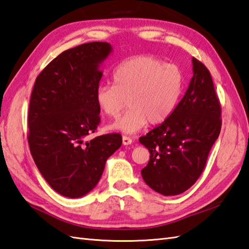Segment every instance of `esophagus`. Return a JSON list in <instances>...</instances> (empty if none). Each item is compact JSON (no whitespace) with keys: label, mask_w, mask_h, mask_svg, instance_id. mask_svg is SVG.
Segmentation results:
<instances>
[{"label":"esophagus","mask_w":249,"mask_h":249,"mask_svg":"<svg viewBox=\"0 0 249 249\" xmlns=\"http://www.w3.org/2000/svg\"><path fill=\"white\" fill-rule=\"evenodd\" d=\"M132 142H133L132 138H130V137H128V136H123V143H124V145L131 144Z\"/></svg>","instance_id":"esophagus-1"}]
</instances>
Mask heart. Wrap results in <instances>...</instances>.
<instances>
[{
  "instance_id": "1",
  "label": "heart",
  "mask_w": 249,
  "mask_h": 249,
  "mask_svg": "<svg viewBox=\"0 0 249 249\" xmlns=\"http://www.w3.org/2000/svg\"><path fill=\"white\" fill-rule=\"evenodd\" d=\"M113 82L97 87L96 104L107 117L116 119L128 99L129 110L111 128L134 134L148 121L157 124L170 116L183 92L184 72L160 58L135 56L115 69Z\"/></svg>"
}]
</instances>
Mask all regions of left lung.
Segmentation results:
<instances>
[{"mask_svg":"<svg viewBox=\"0 0 249 249\" xmlns=\"http://www.w3.org/2000/svg\"><path fill=\"white\" fill-rule=\"evenodd\" d=\"M192 64L183 99L162 124L139 138L150 152L142 177L162 196L180 195L196 183L221 132L222 110L210 71L196 58Z\"/></svg>","mask_w":249,"mask_h":249,"instance_id":"1","label":"left lung"}]
</instances>
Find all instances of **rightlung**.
<instances>
[{
  "label": "right lung",
  "mask_w": 249,
  "mask_h": 249,
  "mask_svg": "<svg viewBox=\"0 0 249 249\" xmlns=\"http://www.w3.org/2000/svg\"><path fill=\"white\" fill-rule=\"evenodd\" d=\"M111 52L107 42L64 51L38 75L30 96V153L47 183L66 197H81L95 188L107 160L123 143L117 133L86 141L100 124L95 92L99 66Z\"/></svg>",
  "instance_id": "add662e5"
}]
</instances>
